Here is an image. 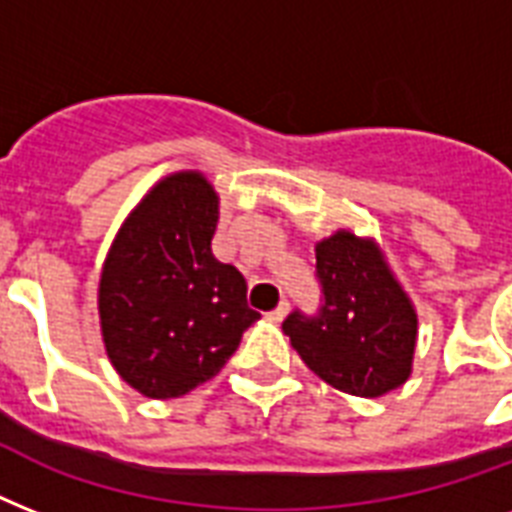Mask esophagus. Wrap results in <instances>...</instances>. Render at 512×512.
I'll use <instances>...</instances> for the list:
<instances>
[{
  "label": "esophagus",
  "instance_id": "1",
  "mask_svg": "<svg viewBox=\"0 0 512 512\" xmlns=\"http://www.w3.org/2000/svg\"><path fill=\"white\" fill-rule=\"evenodd\" d=\"M287 311H289V303H287V300H281V303L276 305V308H273L271 313H268V319H271V321H281V319H284V316H287Z\"/></svg>",
  "mask_w": 512,
  "mask_h": 512
}]
</instances>
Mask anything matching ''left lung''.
I'll list each match as a JSON object with an SVG mask.
<instances>
[{
  "label": "left lung",
  "mask_w": 512,
  "mask_h": 512,
  "mask_svg": "<svg viewBox=\"0 0 512 512\" xmlns=\"http://www.w3.org/2000/svg\"><path fill=\"white\" fill-rule=\"evenodd\" d=\"M321 303L284 319V332L305 364L329 385L374 398L404 385L412 372L417 313L380 252L353 233L316 247Z\"/></svg>",
  "instance_id": "1"
}]
</instances>
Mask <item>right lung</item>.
I'll list each match as a JSON object with an SVG mask.
<instances>
[{
	"mask_svg": "<svg viewBox=\"0 0 512 512\" xmlns=\"http://www.w3.org/2000/svg\"><path fill=\"white\" fill-rule=\"evenodd\" d=\"M217 196L199 172L156 185L127 217L100 276L111 364L148 398H175L215 377L260 313L247 281L212 255Z\"/></svg>",
	"mask_w": 512,
	"mask_h": 512,
	"instance_id": "obj_1",
	"label": "right lung"
}]
</instances>
